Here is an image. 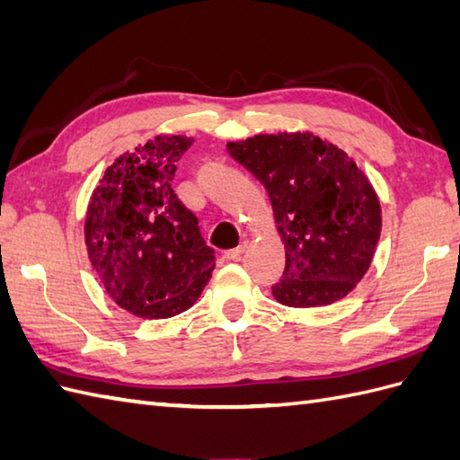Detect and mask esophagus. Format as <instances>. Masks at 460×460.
<instances>
[{"mask_svg":"<svg viewBox=\"0 0 460 460\" xmlns=\"http://www.w3.org/2000/svg\"><path fill=\"white\" fill-rule=\"evenodd\" d=\"M245 248H248V242H242V243L238 245V248L224 252V257H226V260H230V261H238L240 257H242V253L245 252Z\"/></svg>","mask_w":460,"mask_h":460,"instance_id":"esophagus-1","label":"esophagus"}]
</instances>
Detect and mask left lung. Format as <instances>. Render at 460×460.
<instances>
[{
    "label": "left lung",
    "mask_w": 460,
    "mask_h": 460,
    "mask_svg": "<svg viewBox=\"0 0 460 460\" xmlns=\"http://www.w3.org/2000/svg\"><path fill=\"white\" fill-rule=\"evenodd\" d=\"M228 152L265 185L285 242L273 296L285 306L314 308L353 290L373 260L380 203L349 155L308 132L260 134L230 142Z\"/></svg>",
    "instance_id": "8db88e82"
}]
</instances>
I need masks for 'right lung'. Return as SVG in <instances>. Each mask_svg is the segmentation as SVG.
Returning <instances> with one entry per match:
<instances>
[{
  "label": "right lung",
  "instance_id": "add662e5",
  "mask_svg": "<svg viewBox=\"0 0 460 460\" xmlns=\"http://www.w3.org/2000/svg\"><path fill=\"white\" fill-rule=\"evenodd\" d=\"M191 138L155 137L105 172L85 218V243L103 287L120 308L148 320L195 305L215 269L199 218L172 179Z\"/></svg>",
  "mask_w": 460,
  "mask_h": 460
}]
</instances>
